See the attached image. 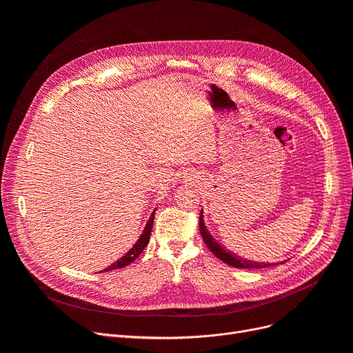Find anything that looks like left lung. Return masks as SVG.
I'll list each match as a JSON object with an SVG mask.
<instances>
[{
	"mask_svg": "<svg viewBox=\"0 0 353 353\" xmlns=\"http://www.w3.org/2000/svg\"><path fill=\"white\" fill-rule=\"evenodd\" d=\"M199 228H200V234L203 237V242L206 243V246L209 248V250L217 257L220 261H223L225 263L237 268V269H263V268H269V266H274L277 263H261V262H253V261H248V259L237 256L226 249L221 248L216 240L212 237V234L209 233V230L205 226V221H203V210L200 212V219H199ZM285 263V262H281Z\"/></svg>",
	"mask_w": 353,
	"mask_h": 353,
	"instance_id": "1",
	"label": "left lung"
}]
</instances>
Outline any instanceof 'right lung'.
I'll return each instance as SVG.
<instances>
[{"mask_svg":"<svg viewBox=\"0 0 353 353\" xmlns=\"http://www.w3.org/2000/svg\"><path fill=\"white\" fill-rule=\"evenodd\" d=\"M154 212H156V210H154ZM154 212L152 213L150 219H148L147 225H145V228H144V230H143V234H141L140 239L137 240V243H136L132 249H130L121 259H119V261H116L113 265H110L108 268H105V269L101 270V272H110V270H114V269H121V268H124V266L132 263L133 261H136V259L141 254V252L144 250V248H145L147 243H148V240H150V233H152V229H153V220H154Z\"/></svg>","mask_w":353,"mask_h":353,"instance_id":"right-lung-1","label":"right lung"}]
</instances>
